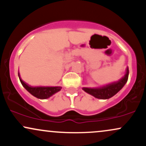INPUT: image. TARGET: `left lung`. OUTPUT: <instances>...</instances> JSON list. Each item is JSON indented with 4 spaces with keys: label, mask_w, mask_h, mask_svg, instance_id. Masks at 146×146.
<instances>
[{
    "label": "left lung",
    "mask_w": 146,
    "mask_h": 146,
    "mask_svg": "<svg viewBox=\"0 0 146 146\" xmlns=\"http://www.w3.org/2000/svg\"><path fill=\"white\" fill-rule=\"evenodd\" d=\"M129 70L128 67L126 68V72L124 76L119 80L118 81L108 84L104 86L96 87V88H87L83 87L82 89L88 94L93 95L95 98L101 100H107L117 94L126 84L128 79Z\"/></svg>",
    "instance_id": "left-lung-1"
}]
</instances>
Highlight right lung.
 I'll use <instances>...</instances> for the list:
<instances>
[{
	"label": "right lung",
	"instance_id": "obj_1",
	"mask_svg": "<svg viewBox=\"0 0 146 146\" xmlns=\"http://www.w3.org/2000/svg\"><path fill=\"white\" fill-rule=\"evenodd\" d=\"M18 77H19L20 81L23 85V87L33 95L36 98L40 99V100H44V99L49 98L55 93H58L62 89L61 86H30L27 83L23 81L20 76L18 73Z\"/></svg>",
	"mask_w": 146,
	"mask_h": 146
}]
</instances>
